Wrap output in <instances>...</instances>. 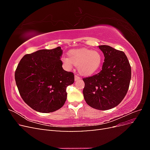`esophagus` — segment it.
<instances>
[{
	"mask_svg": "<svg viewBox=\"0 0 150 150\" xmlns=\"http://www.w3.org/2000/svg\"><path fill=\"white\" fill-rule=\"evenodd\" d=\"M80 79H81V78L78 75H75L74 76V79H75V81H78V80H79Z\"/></svg>",
	"mask_w": 150,
	"mask_h": 150,
	"instance_id": "esophagus-1",
	"label": "esophagus"
}]
</instances>
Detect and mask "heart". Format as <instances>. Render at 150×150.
Masks as SVG:
<instances>
[{
  "instance_id": "1",
  "label": "heart",
  "mask_w": 150,
  "mask_h": 150,
  "mask_svg": "<svg viewBox=\"0 0 150 150\" xmlns=\"http://www.w3.org/2000/svg\"><path fill=\"white\" fill-rule=\"evenodd\" d=\"M62 60L67 69H71L74 64L81 74L90 76L99 69L103 62V56L98 51L74 49L69 51V57H63Z\"/></svg>"
}]
</instances>
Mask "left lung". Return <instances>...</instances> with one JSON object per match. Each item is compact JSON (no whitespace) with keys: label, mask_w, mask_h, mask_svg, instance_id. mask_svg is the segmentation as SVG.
<instances>
[{"label":"left lung","mask_w":150,"mask_h":150,"mask_svg":"<svg viewBox=\"0 0 150 150\" xmlns=\"http://www.w3.org/2000/svg\"><path fill=\"white\" fill-rule=\"evenodd\" d=\"M104 62L98 74L84 78L83 95L89 106L107 110L117 106L128 92L131 69L124 52L106 45L99 46Z\"/></svg>","instance_id":"left-lung-1"}]
</instances>
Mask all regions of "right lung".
<instances>
[{"mask_svg": "<svg viewBox=\"0 0 150 150\" xmlns=\"http://www.w3.org/2000/svg\"><path fill=\"white\" fill-rule=\"evenodd\" d=\"M61 47L25 54L15 71V80L24 101L34 110L51 112L64 105L66 88L74 74L63 69Z\"/></svg>", "mask_w": 150, "mask_h": 150, "instance_id": "obj_1", "label": "right lung"}]
</instances>
